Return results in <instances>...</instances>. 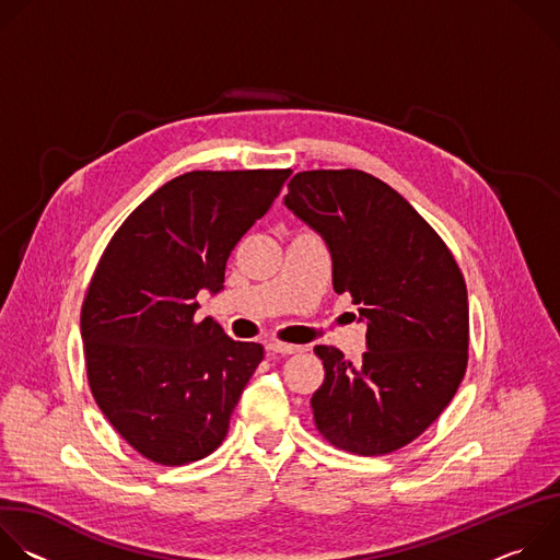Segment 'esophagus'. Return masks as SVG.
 <instances>
[{
  "label": "esophagus",
  "mask_w": 560,
  "mask_h": 560,
  "mask_svg": "<svg viewBox=\"0 0 560 560\" xmlns=\"http://www.w3.org/2000/svg\"><path fill=\"white\" fill-rule=\"evenodd\" d=\"M266 350H268V354H294V352H301V348L299 346H290V343H279V341H272V343H268L266 346Z\"/></svg>",
  "instance_id": "esophagus-1"
}]
</instances>
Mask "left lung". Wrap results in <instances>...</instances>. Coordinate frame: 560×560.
<instances>
[{"label":"left lung","instance_id":"left-lung-1","mask_svg":"<svg viewBox=\"0 0 560 560\" xmlns=\"http://www.w3.org/2000/svg\"><path fill=\"white\" fill-rule=\"evenodd\" d=\"M283 203L322 234L335 292L352 294L368 326L359 365L332 346L314 348L326 368L310 401L316 430L352 454H389L423 434L463 381V275L432 225L368 173H296Z\"/></svg>","mask_w":560,"mask_h":560}]
</instances>
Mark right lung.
I'll list each match as a JSON object with an SVG mask.
<instances>
[{
	"label": "right lung",
	"mask_w": 560,
	"mask_h": 560,
	"mask_svg": "<svg viewBox=\"0 0 560 560\" xmlns=\"http://www.w3.org/2000/svg\"><path fill=\"white\" fill-rule=\"evenodd\" d=\"M290 171H192L154 190L110 238L82 307L95 401L145 458L184 465L214 452L264 346L230 339L197 294L223 290L234 246Z\"/></svg>",
	"instance_id": "1"
}]
</instances>
